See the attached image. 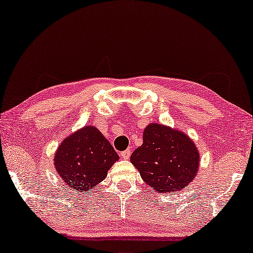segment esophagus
I'll return each instance as SVG.
<instances>
[{
    "label": "esophagus",
    "instance_id": "obj_1",
    "mask_svg": "<svg viewBox=\"0 0 253 253\" xmlns=\"http://www.w3.org/2000/svg\"><path fill=\"white\" fill-rule=\"evenodd\" d=\"M131 156V150H129V149H126V150H124L121 152V157L122 159H129Z\"/></svg>",
    "mask_w": 253,
    "mask_h": 253
}]
</instances>
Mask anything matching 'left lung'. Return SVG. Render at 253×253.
Segmentation results:
<instances>
[{"mask_svg": "<svg viewBox=\"0 0 253 253\" xmlns=\"http://www.w3.org/2000/svg\"><path fill=\"white\" fill-rule=\"evenodd\" d=\"M131 163L156 192H179L196 176L200 155L183 132L160 124H149L143 143L131 155Z\"/></svg>", "mask_w": 253, "mask_h": 253, "instance_id": "left-lung-1", "label": "left lung"}]
</instances>
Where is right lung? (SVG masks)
Segmentation results:
<instances>
[{
  "instance_id": "right-lung-1",
  "label": "right lung",
  "mask_w": 253,
  "mask_h": 253,
  "mask_svg": "<svg viewBox=\"0 0 253 253\" xmlns=\"http://www.w3.org/2000/svg\"><path fill=\"white\" fill-rule=\"evenodd\" d=\"M119 156L95 126H85L65 139L55 156V167L68 188L78 195L89 194Z\"/></svg>"
}]
</instances>
